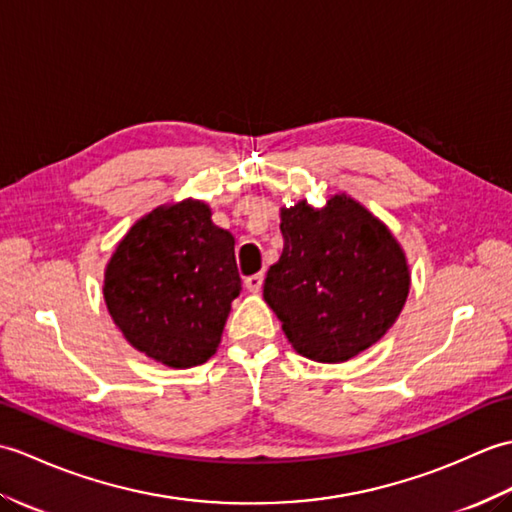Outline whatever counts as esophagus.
I'll return each mask as SVG.
<instances>
[{"label": "esophagus", "mask_w": 512, "mask_h": 512, "mask_svg": "<svg viewBox=\"0 0 512 512\" xmlns=\"http://www.w3.org/2000/svg\"><path fill=\"white\" fill-rule=\"evenodd\" d=\"M263 280H265V276H263V274L247 276V278H245V287H247V291H249V293H258V291H260V287H263Z\"/></svg>", "instance_id": "1"}]
</instances>
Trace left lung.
<instances>
[{
	"instance_id": "left-lung-1",
	"label": "left lung",
	"mask_w": 512,
	"mask_h": 512,
	"mask_svg": "<svg viewBox=\"0 0 512 512\" xmlns=\"http://www.w3.org/2000/svg\"><path fill=\"white\" fill-rule=\"evenodd\" d=\"M285 247L263 298L302 357L344 363L390 331L412 274L401 243L379 217L337 192L326 206L280 208Z\"/></svg>"
}]
</instances>
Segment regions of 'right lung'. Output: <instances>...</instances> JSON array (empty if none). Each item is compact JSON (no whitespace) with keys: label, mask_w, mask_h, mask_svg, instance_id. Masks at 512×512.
<instances>
[{"label":"right lung","mask_w":512,"mask_h":512,"mask_svg":"<svg viewBox=\"0 0 512 512\" xmlns=\"http://www.w3.org/2000/svg\"><path fill=\"white\" fill-rule=\"evenodd\" d=\"M241 293L234 236L206 201L157 206L131 225L105 267L102 295L124 339L166 368H192L221 344Z\"/></svg>","instance_id":"add662e5"}]
</instances>
